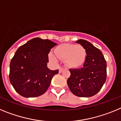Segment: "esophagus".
<instances>
[{
    "mask_svg": "<svg viewBox=\"0 0 121 121\" xmlns=\"http://www.w3.org/2000/svg\"><path fill=\"white\" fill-rule=\"evenodd\" d=\"M64 67H60L59 70V73H62V71H63V70H64Z\"/></svg>",
    "mask_w": 121,
    "mask_h": 121,
    "instance_id": "esophagus-1",
    "label": "esophagus"
}]
</instances>
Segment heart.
Listing matches in <instances>:
<instances>
[{
	"label": "heart",
	"mask_w": 121,
	"mask_h": 121,
	"mask_svg": "<svg viewBox=\"0 0 121 121\" xmlns=\"http://www.w3.org/2000/svg\"><path fill=\"white\" fill-rule=\"evenodd\" d=\"M54 52L59 59L65 61L68 66L73 68H77L82 65L86 56L85 48L80 45L64 43L58 46ZM50 57L54 61L56 60L53 54H50Z\"/></svg>",
	"instance_id": "heart-1"
}]
</instances>
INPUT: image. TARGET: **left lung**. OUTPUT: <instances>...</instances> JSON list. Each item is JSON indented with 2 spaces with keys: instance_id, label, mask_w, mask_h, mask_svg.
Wrapping results in <instances>:
<instances>
[{
  "instance_id": "1",
  "label": "left lung",
  "mask_w": 121,
  "mask_h": 121,
  "mask_svg": "<svg viewBox=\"0 0 121 121\" xmlns=\"http://www.w3.org/2000/svg\"><path fill=\"white\" fill-rule=\"evenodd\" d=\"M85 48L86 59L82 68L70 69L67 84L73 94L91 97L98 93L107 79V62L102 52L84 39L76 41Z\"/></svg>"
}]
</instances>
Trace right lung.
<instances>
[{
    "label": "right lung",
    "instance_id": "1",
    "mask_svg": "<svg viewBox=\"0 0 121 121\" xmlns=\"http://www.w3.org/2000/svg\"><path fill=\"white\" fill-rule=\"evenodd\" d=\"M56 43L36 37L21 46L12 58L9 78L17 92L25 98H34L47 90L59 70L47 67L50 50Z\"/></svg>",
    "mask_w": 121,
    "mask_h": 121
}]
</instances>
